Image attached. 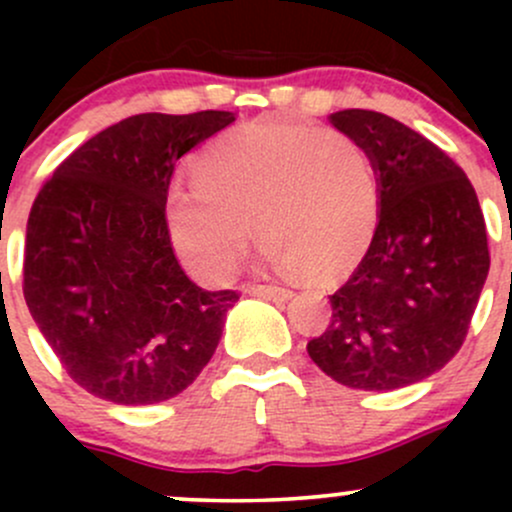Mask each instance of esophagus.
<instances>
[{
	"instance_id": "1",
	"label": "esophagus",
	"mask_w": 512,
	"mask_h": 512,
	"mask_svg": "<svg viewBox=\"0 0 512 512\" xmlns=\"http://www.w3.org/2000/svg\"><path fill=\"white\" fill-rule=\"evenodd\" d=\"M245 293L257 298H267V301H286L291 298V291L284 286H269V284H250L245 286Z\"/></svg>"
}]
</instances>
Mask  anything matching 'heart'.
<instances>
[{
	"label": "heart",
	"instance_id": "b5f03b06",
	"mask_svg": "<svg viewBox=\"0 0 512 512\" xmlns=\"http://www.w3.org/2000/svg\"><path fill=\"white\" fill-rule=\"evenodd\" d=\"M373 163L339 129L260 120L223 134L199 156L197 182L166 202L170 240L192 272L221 281L236 267L250 221L276 267L346 272L378 223Z\"/></svg>",
	"mask_w": 512,
	"mask_h": 512
}]
</instances>
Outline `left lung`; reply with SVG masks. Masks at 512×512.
<instances>
[{"label":"left lung","instance_id":"obj_1","mask_svg":"<svg viewBox=\"0 0 512 512\" xmlns=\"http://www.w3.org/2000/svg\"><path fill=\"white\" fill-rule=\"evenodd\" d=\"M330 122L368 154L380 209L308 354L346 387L399 390L443 368L467 337L491 264L484 214L464 170L414 129L358 108Z\"/></svg>","mask_w":512,"mask_h":512}]
</instances>
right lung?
<instances>
[{
    "label": "right lung",
    "mask_w": 512,
    "mask_h": 512,
    "mask_svg": "<svg viewBox=\"0 0 512 512\" xmlns=\"http://www.w3.org/2000/svg\"><path fill=\"white\" fill-rule=\"evenodd\" d=\"M236 120L142 113L57 166L26 226L23 296L64 370L115 404L180 395L219 346L236 291H204L170 245L175 163Z\"/></svg>",
    "instance_id": "1"
}]
</instances>
